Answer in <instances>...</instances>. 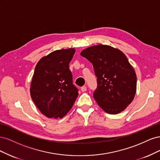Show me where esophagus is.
Here are the masks:
<instances>
[{
	"mask_svg": "<svg viewBox=\"0 0 160 160\" xmlns=\"http://www.w3.org/2000/svg\"><path fill=\"white\" fill-rule=\"evenodd\" d=\"M81 89V91H82V92H85V91H87V87H86V86L82 87Z\"/></svg>",
	"mask_w": 160,
	"mask_h": 160,
	"instance_id": "esophagus-1",
	"label": "esophagus"
}]
</instances>
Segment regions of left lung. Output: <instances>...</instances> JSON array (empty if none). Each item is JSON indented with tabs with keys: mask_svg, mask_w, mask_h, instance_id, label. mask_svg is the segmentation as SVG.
I'll return each mask as SVG.
<instances>
[{
	"mask_svg": "<svg viewBox=\"0 0 160 160\" xmlns=\"http://www.w3.org/2000/svg\"><path fill=\"white\" fill-rule=\"evenodd\" d=\"M81 55L93 65L98 88L93 98L109 114H118L132 102L136 93L137 77L127 57L117 48L98 45L87 48Z\"/></svg>",
	"mask_w": 160,
	"mask_h": 160,
	"instance_id": "left-lung-1",
	"label": "left lung"
}]
</instances>
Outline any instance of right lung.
I'll list each match as a JSON object with an SVG mask.
<instances>
[{
	"label": "right lung",
	"mask_w": 160,
	"mask_h": 160,
	"mask_svg": "<svg viewBox=\"0 0 160 160\" xmlns=\"http://www.w3.org/2000/svg\"><path fill=\"white\" fill-rule=\"evenodd\" d=\"M75 52L73 48L56 50L42 57L35 67L31 96L37 108L47 118H63L79 95L69 68Z\"/></svg>",
	"instance_id": "right-lung-1"
}]
</instances>
